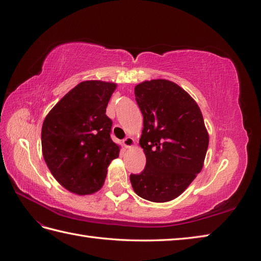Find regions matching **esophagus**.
<instances>
[{"instance_id":"1","label":"esophagus","mask_w":261,"mask_h":261,"mask_svg":"<svg viewBox=\"0 0 261 261\" xmlns=\"http://www.w3.org/2000/svg\"><path fill=\"white\" fill-rule=\"evenodd\" d=\"M123 144L126 148H133L134 146H135V139L132 137H127L123 140Z\"/></svg>"}]
</instances>
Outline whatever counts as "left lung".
<instances>
[{"label": "left lung", "mask_w": 261, "mask_h": 261, "mask_svg": "<svg viewBox=\"0 0 261 261\" xmlns=\"http://www.w3.org/2000/svg\"><path fill=\"white\" fill-rule=\"evenodd\" d=\"M135 97L144 116L139 145L146 168L132 174L130 183L141 198L168 202L202 170L209 134L197 102L175 83L145 81L135 87Z\"/></svg>", "instance_id": "8db88e82"}]
</instances>
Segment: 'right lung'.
<instances>
[{"mask_svg":"<svg viewBox=\"0 0 261 261\" xmlns=\"http://www.w3.org/2000/svg\"><path fill=\"white\" fill-rule=\"evenodd\" d=\"M115 83L85 81L69 90L45 116L41 144L52 175L68 192L85 196L103 186L108 167L121 146L110 137L106 109Z\"/></svg>","mask_w":261,"mask_h":261,"instance_id":"1","label":"right lung"}]
</instances>
